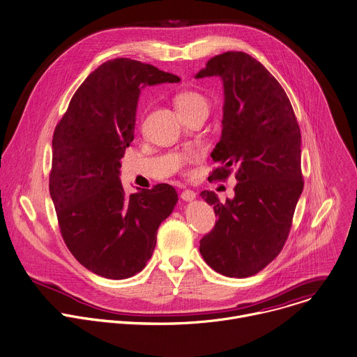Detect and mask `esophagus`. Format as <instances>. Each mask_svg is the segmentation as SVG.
<instances>
[{"label":"esophagus","mask_w":357,"mask_h":357,"mask_svg":"<svg viewBox=\"0 0 357 357\" xmlns=\"http://www.w3.org/2000/svg\"><path fill=\"white\" fill-rule=\"evenodd\" d=\"M196 197V193L193 192V190H190V189H185L182 193H181V199L182 200H186V202H190V200H193Z\"/></svg>","instance_id":"1"}]
</instances>
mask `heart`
<instances>
[{"label":"heart","mask_w":357,"mask_h":357,"mask_svg":"<svg viewBox=\"0 0 357 357\" xmlns=\"http://www.w3.org/2000/svg\"><path fill=\"white\" fill-rule=\"evenodd\" d=\"M175 105L179 113L183 116L196 110H208L210 102L207 96L202 92L195 89H186L175 96Z\"/></svg>","instance_id":"1"}]
</instances>
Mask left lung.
Masks as SVG:
<instances>
[{"label": "left lung", "mask_w": 357, "mask_h": 357, "mask_svg": "<svg viewBox=\"0 0 357 357\" xmlns=\"http://www.w3.org/2000/svg\"><path fill=\"white\" fill-rule=\"evenodd\" d=\"M213 75L224 84V113L208 179L225 181L235 171L238 182L224 204L214 192L200 193L218 220L199 250L211 269L243 279L266 268L287 241L304 188L301 133L284 89L250 54H218L196 78Z\"/></svg>", "instance_id": "left-lung-1"}]
</instances>
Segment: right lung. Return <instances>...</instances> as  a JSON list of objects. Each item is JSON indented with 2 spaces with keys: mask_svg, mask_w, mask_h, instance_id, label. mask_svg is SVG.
Listing matches in <instances>:
<instances>
[{
  "mask_svg": "<svg viewBox=\"0 0 357 357\" xmlns=\"http://www.w3.org/2000/svg\"><path fill=\"white\" fill-rule=\"evenodd\" d=\"M179 81L137 60H109L79 85L54 129L49 189L60 232L98 276L121 280L143 271L178 202L168 183L128 195L119 174L135 139L140 89Z\"/></svg>",
  "mask_w": 357,
  "mask_h": 357,
  "instance_id": "1",
  "label": "right lung"
}]
</instances>
